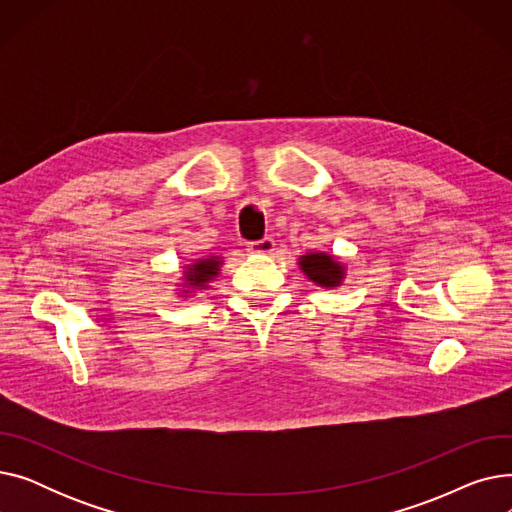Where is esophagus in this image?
<instances>
[{
  "mask_svg": "<svg viewBox=\"0 0 512 512\" xmlns=\"http://www.w3.org/2000/svg\"><path fill=\"white\" fill-rule=\"evenodd\" d=\"M274 247H276V242H274V238H270V236H265V238H261V240L249 242V253H257V255H267V253H272V251H274Z\"/></svg>",
  "mask_w": 512,
  "mask_h": 512,
  "instance_id": "34e87169",
  "label": "esophagus"
}]
</instances>
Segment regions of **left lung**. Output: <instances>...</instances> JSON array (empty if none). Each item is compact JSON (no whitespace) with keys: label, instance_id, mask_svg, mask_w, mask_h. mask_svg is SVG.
<instances>
[{"label":"left lung","instance_id":"left-lung-1","mask_svg":"<svg viewBox=\"0 0 512 512\" xmlns=\"http://www.w3.org/2000/svg\"><path fill=\"white\" fill-rule=\"evenodd\" d=\"M299 265H301V270L305 272V276H309V280H313L315 284L324 286V288H334L344 278V265L338 263L328 253L303 255Z\"/></svg>","mask_w":512,"mask_h":512}]
</instances>
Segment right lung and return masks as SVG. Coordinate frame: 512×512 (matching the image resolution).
Instances as JSON below:
<instances>
[{"label":"right lung","mask_w":512,"mask_h":512,"mask_svg":"<svg viewBox=\"0 0 512 512\" xmlns=\"http://www.w3.org/2000/svg\"><path fill=\"white\" fill-rule=\"evenodd\" d=\"M220 257H207L199 259L195 265L188 267V272H184V284L191 288H205L215 276L220 274Z\"/></svg>","instance_id":"add662e5"}]
</instances>
